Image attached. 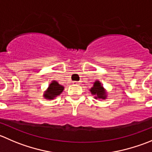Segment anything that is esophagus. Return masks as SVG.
Masks as SVG:
<instances>
[{"instance_id":"esophagus-1","label":"esophagus","mask_w":152,"mask_h":152,"mask_svg":"<svg viewBox=\"0 0 152 152\" xmlns=\"http://www.w3.org/2000/svg\"><path fill=\"white\" fill-rule=\"evenodd\" d=\"M73 85H79V84H80V82H77V81H73Z\"/></svg>"}]
</instances>
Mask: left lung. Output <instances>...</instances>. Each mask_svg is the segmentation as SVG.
<instances>
[{"instance_id":"1","label":"left lung","mask_w":152,"mask_h":152,"mask_svg":"<svg viewBox=\"0 0 152 152\" xmlns=\"http://www.w3.org/2000/svg\"><path fill=\"white\" fill-rule=\"evenodd\" d=\"M90 91H91V94L93 95L96 96V99H105V95H104L103 87L101 86V83L98 82V81L94 83V87Z\"/></svg>"}]
</instances>
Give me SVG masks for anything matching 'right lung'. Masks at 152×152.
Here are the masks:
<instances>
[{"label": "right lung", "instance_id": "right-lung-1", "mask_svg": "<svg viewBox=\"0 0 152 152\" xmlns=\"http://www.w3.org/2000/svg\"><path fill=\"white\" fill-rule=\"evenodd\" d=\"M63 90H64V87L58 85V83L57 82L53 81L50 85L48 91L45 94V96L47 99H53L56 96L59 95L62 92Z\"/></svg>", "mask_w": 152, "mask_h": 152}]
</instances>
